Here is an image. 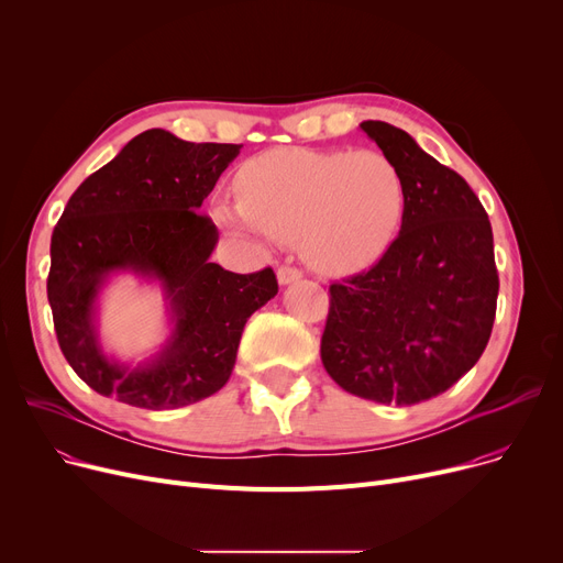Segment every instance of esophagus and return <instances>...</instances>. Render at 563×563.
Returning <instances> with one entry per match:
<instances>
[{"instance_id":"34e87169","label":"esophagus","mask_w":563,"mask_h":563,"mask_svg":"<svg viewBox=\"0 0 563 563\" xmlns=\"http://www.w3.org/2000/svg\"><path fill=\"white\" fill-rule=\"evenodd\" d=\"M303 278V272L297 269V266H280L278 269V283L280 285H291Z\"/></svg>"}]
</instances>
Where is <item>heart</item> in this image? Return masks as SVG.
<instances>
[{
    "label": "heart",
    "mask_w": 563,
    "mask_h": 563,
    "mask_svg": "<svg viewBox=\"0 0 563 563\" xmlns=\"http://www.w3.org/2000/svg\"><path fill=\"white\" fill-rule=\"evenodd\" d=\"M234 183L240 205H219V225L301 242L308 264L333 276L386 253L406 205L399 168L376 151L276 147L249 159Z\"/></svg>",
    "instance_id": "heart-1"
}]
</instances>
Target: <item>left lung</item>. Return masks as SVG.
<instances>
[{"mask_svg":"<svg viewBox=\"0 0 563 563\" xmlns=\"http://www.w3.org/2000/svg\"><path fill=\"white\" fill-rule=\"evenodd\" d=\"M361 130L399 168V236L369 272L331 285L321 363L338 386L378 404L410 406L452 388L488 344L497 308L493 230L463 177L408 132Z\"/></svg>","mask_w":563,"mask_h":563,"instance_id":"obj_1","label":"left lung"}]
</instances>
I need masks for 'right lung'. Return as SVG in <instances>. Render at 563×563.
<instances>
[{
    "label": "right lung",
    "mask_w": 563,
    "mask_h": 563,
    "mask_svg": "<svg viewBox=\"0 0 563 563\" xmlns=\"http://www.w3.org/2000/svg\"><path fill=\"white\" fill-rule=\"evenodd\" d=\"M236 143H191L145 130L77 187L49 244L47 301L58 346L77 376L104 397L166 410L221 390L249 317L278 294L276 274H232L212 262L219 232L198 214ZM115 273L163 287L172 333L139 366L107 357L97 297Z\"/></svg>",
    "instance_id": "right-lung-1"
}]
</instances>
